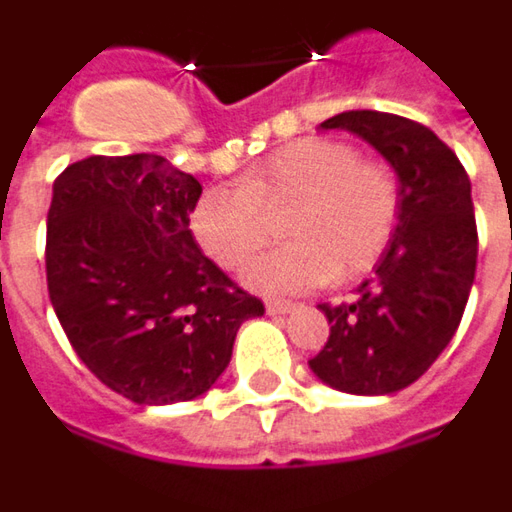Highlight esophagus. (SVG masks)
Returning a JSON list of instances; mask_svg holds the SVG:
<instances>
[{
  "instance_id": "1",
  "label": "esophagus",
  "mask_w": 512,
  "mask_h": 512,
  "mask_svg": "<svg viewBox=\"0 0 512 512\" xmlns=\"http://www.w3.org/2000/svg\"><path fill=\"white\" fill-rule=\"evenodd\" d=\"M293 302H280V299H268L266 302V310L271 316H282V313H291L293 310Z\"/></svg>"
}]
</instances>
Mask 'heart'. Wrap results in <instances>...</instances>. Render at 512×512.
Returning a JSON list of instances; mask_svg holds the SVG:
<instances>
[{"label": "heart", "instance_id": "obj_1", "mask_svg": "<svg viewBox=\"0 0 512 512\" xmlns=\"http://www.w3.org/2000/svg\"><path fill=\"white\" fill-rule=\"evenodd\" d=\"M402 210L396 171L363 160L352 144L302 138L282 146L241 177L210 188L191 213V232L213 263L246 266L282 221L280 249L257 257L244 282L260 293H299L321 282L366 274L391 244Z\"/></svg>", "mask_w": 512, "mask_h": 512}]
</instances>
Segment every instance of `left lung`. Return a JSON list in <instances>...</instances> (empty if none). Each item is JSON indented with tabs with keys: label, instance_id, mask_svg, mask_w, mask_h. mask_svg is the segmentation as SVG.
<instances>
[{
	"label": "left lung",
	"instance_id": "left-lung-1",
	"mask_svg": "<svg viewBox=\"0 0 512 512\" xmlns=\"http://www.w3.org/2000/svg\"><path fill=\"white\" fill-rule=\"evenodd\" d=\"M321 130H349L374 146L399 177L402 210L355 302L321 305L330 338L310 368L335 391L385 396L416 382L463 318L477 271L471 182L455 152L418 121L349 110Z\"/></svg>",
	"mask_w": 512,
	"mask_h": 512
}]
</instances>
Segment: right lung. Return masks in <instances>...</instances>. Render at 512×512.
Returning a JSON list of instances; mask_svg holds the SVG:
<instances>
[{"label":"right lung","instance_id":"add662e5","mask_svg":"<svg viewBox=\"0 0 512 512\" xmlns=\"http://www.w3.org/2000/svg\"><path fill=\"white\" fill-rule=\"evenodd\" d=\"M196 177L160 155H94L55 180L46 285L85 366L135 405L188 402L230 366L263 302L241 291L191 232Z\"/></svg>","mask_w":512,"mask_h":512}]
</instances>
